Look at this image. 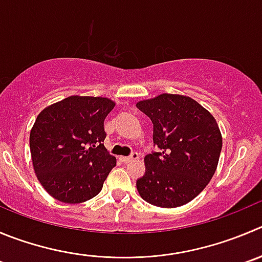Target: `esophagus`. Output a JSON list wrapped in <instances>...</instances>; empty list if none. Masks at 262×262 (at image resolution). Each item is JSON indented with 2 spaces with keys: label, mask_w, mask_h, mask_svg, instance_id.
<instances>
[{
  "label": "esophagus",
  "mask_w": 262,
  "mask_h": 262,
  "mask_svg": "<svg viewBox=\"0 0 262 262\" xmlns=\"http://www.w3.org/2000/svg\"><path fill=\"white\" fill-rule=\"evenodd\" d=\"M121 159H122V162H124V163H128V162H131V161H136V159H139V153L134 151L131 156L121 157Z\"/></svg>",
  "instance_id": "obj_1"
}]
</instances>
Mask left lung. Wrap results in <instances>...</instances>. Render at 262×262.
Wrapping results in <instances>:
<instances>
[{"label": "left lung", "instance_id": "left-lung-1", "mask_svg": "<svg viewBox=\"0 0 262 262\" xmlns=\"http://www.w3.org/2000/svg\"><path fill=\"white\" fill-rule=\"evenodd\" d=\"M136 106L153 122V143L159 148L144 158L139 194L157 207L186 204L206 188L217 167L223 138L216 119L184 95L162 94Z\"/></svg>", "mask_w": 262, "mask_h": 262}]
</instances>
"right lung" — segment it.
Wrapping results in <instances>:
<instances>
[{"label": "right lung", "mask_w": 262, "mask_h": 262, "mask_svg": "<svg viewBox=\"0 0 262 262\" xmlns=\"http://www.w3.org/2000/svg\"><path fill=\"white\" fill-rule=\"evenodd\" d=\"M114 101L69 96L45 108L31 129L32 162L45 190L64 203H82L100 193L116 157L104 146V119Z\"/></svg>", "instance_id": "right-lung-1"}]
</instances>
